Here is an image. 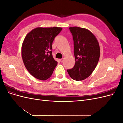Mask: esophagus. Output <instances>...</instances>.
I'll return each mask as SVG.
<instances>
[{"label": "esophagus", "instance_id": "34e87169", "mask_svg": "<svg viewBox=\"0 0 123 123\" xmlns=\"http://www.w3.org/2000/svg\"><path fill=\"white\" fill-rule=\"evenodd\" d=\"M60 62H64V58L60 59Z\"/></svg>", "mask_w": 123, "mask_h": 123}]
</instances>
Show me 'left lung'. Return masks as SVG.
Listing matches in <instances>:
<instances>
[{
    "mask_svg": "<svg viewBox=\"0 0 123 123\" xmlns=\"http://www.w3.org/2000/svg\"><path fill=\"white\" fill-rule=\"evenodd\" d=\"M73 39L75 64L67 70L75 80H82L90 76L97 66L100 56L98 43L88 30L77 27H70Z\"/></svg>",
    "mask_w": 123,
    "mask_h": 123,
    "instance_id": "left-lung-1",
    "label": "left lung"
}]
</instances>
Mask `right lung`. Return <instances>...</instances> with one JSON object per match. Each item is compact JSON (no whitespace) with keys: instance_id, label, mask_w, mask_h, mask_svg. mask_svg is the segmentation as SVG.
<instances>
[{"instance_id":"1","label":"right lung","mask_w":123,"mask_h":123,"mask_svg":"<svg viewBox=\"0 0 123 123\" xmlns=\"http://www.w3.org/2000/svg\"><path fill=\"white\" fill-rule=\"evenodd\" d=\"M62 28H37L25 36L21 54L24 65L31 75L38 80H47L57 65L52 53L55 37Z\"/></svg>"}]
</instances>
